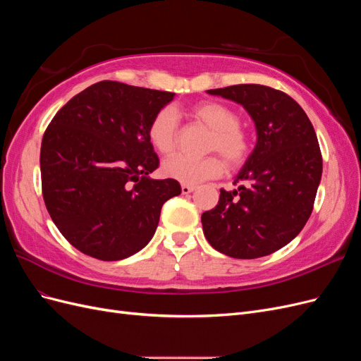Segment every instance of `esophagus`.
Masks as SVG:
<instances>
[{"instance_id": "obj_1", "label": "esophagus", "mask_w": 361, "mask_h": 361, "mask_svg": "<svg viewBox=\"0 0 361 361\" xmlns=\"http://www.w3.org/2000/svg\"><path fill=\"white\" fill-rule=\"evenodd\" d=\"M194 190H195L194 185H187V183H182V185H180L182 194H190V192H192Z\"/></svg>"}]
</instances>
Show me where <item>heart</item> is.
<instances>
[{
    "mask_svg": "<svg viewBox=\"0 0 361 361\" xmlns=\"http://www.w3.org/2000/svg\"><path fill=\"white\" fill-rule=\"evenodd\" d=\"M190 116L195 122L211 129L207 150L220 154L228 166L238 167L247 159L250 145L245 134L239 128L238 114L220 102L204 101L194 105ZM147 137L158 154L167 157L178 147V114L170 106L159 110L149 123ZM224 170L220 157L190 158L174 155L162 164V173L167 178L187 185H195L207 179L218 178Z\"/></svg>",
    "mask_w": 361,
    "mask_h": 361,
    "instance_id": "1",
    "label": "heart"
}]
</instances>
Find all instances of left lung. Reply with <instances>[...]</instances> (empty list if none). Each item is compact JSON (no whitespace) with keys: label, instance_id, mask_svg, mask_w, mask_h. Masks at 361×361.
Masks as SVG:
<instances>
[{"label":"left lung","instance_id":"1","mask_svg":"<svg viewBox=\"0 0 361 361\" xmlns=\"http://www.w3.org/2000/svg\"><path fill=\"white\" fill-rule=\"evenodd\" d=\"M241 104L257 130V143L218 204L202 215L215 250L236 259L268 256L289 244L307 223L322 176V155L302 108L280 90L238 84L207 90Z\"/></svg>","mask_w":361,"mask_h":361}]
</instances>
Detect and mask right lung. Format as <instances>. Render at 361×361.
Masks as SVG:
<instances>
[{"mask_svg": "<svg viewBox=\"0 0 361 361\" xmlns=\"http://www.w3.org/2000/svg\"><path fill=\"white\" fill-rule=\"evenodd\" d=\"M174 93L101 81L73 96L42 138V194L61 235L99 260L135 255L154 236L161 207L180 194L150 179L159 159L147 137Z\"/></svg>", "mask_w": 361, "mask_h": 361, "instance_id": "obj_1", "label": "right lung"}]
</instances>
